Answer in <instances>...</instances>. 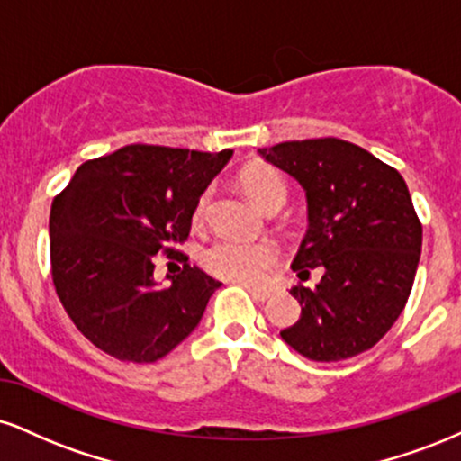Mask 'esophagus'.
Segmentation results:
<instances>
[{"label": "esophagus", "mask_w": 461, "mask_h": 461, "mask_svg": "<svg viewBox=\"0 0 461 461\" xmlns=\"http://www.w3.org/2000/svg\"><path fill=\"white\" fill-rule=\"evenodd\" d=\"M247 288V293L251 294L253 299L256 301H267V299H271V290L268 288H258V285H249V284H242Z\"/></svg>", "instance_id": "obj_1"}]
</instances>
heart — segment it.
<instances>
[{
    "label": "heart",
    "mask_w": 461,
    "mask_h": 461,
    "mask_svg": "<svg viewBox=\"0 0 461 461\" xmlns=\"http://www.w3.org/2000/svg\"><path fill=\"white\" fill-rule=\"evenodd\" d=\"M240 184L249 199L258 208L267 210L273 203L285 201V184L282 176L267 164H253L242 171ZM210 190H203L194 203V221H203L208 210ZM277 249L268 242H240V240H219L205 249L203 264L216 277L231 279L240 284H258L267 277V273L277 264Z\"/></svg>",
    "instance_id": "obj_1"
}]
</instances>
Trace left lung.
Listing matches in <instances>:
<instances>
[{"instance_id": "1", "label": "left lung", "mask_w": 461, "mask_h": 461, "mask_svg": "<svg viewBox=\"0 0 461 461\" xmlns=\"http://www.w3.org/2000/svg\"><path fill=\"white\" fill-rule=\"evenodd\" d=\"M258 153L297 179L308 201V231L293 271L312 268L314 288L290 290L301 305L285 345L314 362L368 351L403 312L420 260L422 227L396 168L340 139L279 142Z\"/></svg>"}]
</instances>
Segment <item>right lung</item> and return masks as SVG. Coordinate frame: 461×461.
I'll use <instances>...</instances> for the list:
<instances>
[{
	"label": "right lung",
	"mask_w": 461,
	"mask_h": 461,
	"mask_svg": "<svg viewBox=\"0 0 461 461\" xmlns=\"http://www.w3.org/2000/svg\"><path fill=\"white\" fill-rule=\"evenodd\" d=\"M231 153L121 147L84 162L54 199L50 249L58 299L77 330L108 356L156 362L199 325L221 282L184 264L162 285L153 256H176L199 194Z\"/></svg>",
	"instance_id": "obj_1"
}]
</instances>
